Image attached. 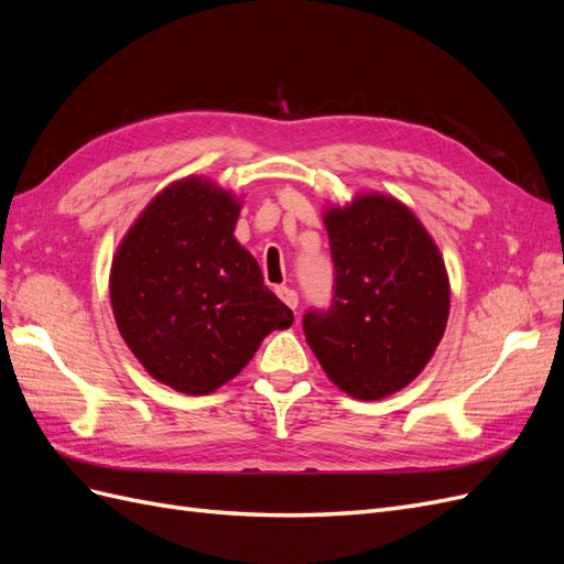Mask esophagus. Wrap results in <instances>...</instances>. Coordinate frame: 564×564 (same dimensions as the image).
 Segmentation results:
<instances>
[{"label":"esophagus","mask_w":564,"mask_h":564,"mask_svg":"<svg viewBox=\"0 0 564 564\" xmlns=\"http://www.w3.org/2000/svg\"><path fill=\"white\" fill-rule=\"evenodd\" d=\"M278 296L282 299V303L286 305V308H296L299 305V294L294 292V289H289V286H278Z\"/></svg>","instance_id":"1"}]
</instances>
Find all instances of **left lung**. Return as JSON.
<instances>
[{"label": "left lung", "instance_id": "obj_1", "mask_svg": "<svg viewBox=\"0 0 564 564\" xmlns=\"http://www.w3.org/2000/svg\"><path fill=\"white\" fill-rule=\"evenodd\" d=\"M324 228L334 299L329 311L305 313V340L350 398L383 400L419 377L445 334V261L412 209L383 193L327 207Z\"/></svg>", "mask_w": 564, "mask_h": 564}]
</instances>
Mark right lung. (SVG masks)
Segmentation results:
<instances>
[{
	"label": "right lung",
	"instance_id": "add662e5",
	"mask_svg": "<svg viewBox=\"0 0 564 564\" xmlns=\"http://www.w3.org/2000/svg\"><path fill=\"white\" fill-rule=\"evenodd\" d=\"M242 202L204 176L169 183L119 242L110 268L117 329L152 379L207 395L240 373L294 313L235 240Z\"/></svg>",
	"mask_w": 564,
	"mask_h": 564
}]
</instances>
